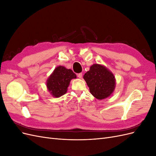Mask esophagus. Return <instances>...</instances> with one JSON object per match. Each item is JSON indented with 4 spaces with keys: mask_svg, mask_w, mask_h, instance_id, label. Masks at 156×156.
<instances>
[{
    "mask_svg": "<svg viewBox=\"0 0 156 156\" xmlns=\"http://www.w3.org/2000/svg\"><path fill=\"white\" fill-rule=\"evenodd\" d=\"M77 77H79V78H82V76H83V73H77Z\"/></svg>",
    "mask_w": 156,
    "mask_h": 156,
    "instance_id": "obj_1",
    "label": "esophagus"
}]
</instances>
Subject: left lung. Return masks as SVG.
<instances>
[{"mask_svg": "<svg viewBox=\"0 0 156 156\" xmlns=\"http://www.w3.org/2000/svg\"><path fill=\"white\" fill-rule=\"evenodd\" d=\"M89 87L90 92L98 100L109 96L115 88V79L113 74L105 67L93 64L83 76Z\"/></svg>", "mask_w": 156, "mask_h": 156, "instance_id": "obj_1", "label": "left lung"}]
</instances>
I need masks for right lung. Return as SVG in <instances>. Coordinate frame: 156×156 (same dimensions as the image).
I'll return each instance as SVG.
<instances>
[{"label": "right lung", "mask_w": 156, "mask_h": 156, "mask_svg": "<svg viewBox=\"0 0 156 156\" xmlns=\"http://www.w3.org/2000/svg\"><path fill=\"white\" fill-rule=\"evenodd\" d=\"M75 78L76 74L72 69L60 66L55 69L48 79L47 87L54 97L59 98L66 93L70 81Z\"/></svg>", "instance_id": "obj_1"}]
</instances>
